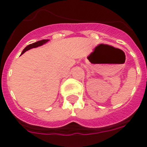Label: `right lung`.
I'll return each instance as SVG.
<instances>
[{
	"label": "right lung",
	"instance_id": "add662e5",
	"mask_svg": "<svg viewBox=\"0 0 147 147\" xmlns=\"http://www.w3.org/2000/svg\"><path fill=\"white\" fill-rule=\"evenodd\" d=\"M49 40H40V41H37V42H34V43H32V44H30V45H27L26 47L23 49V51H22L21 54H24V53H25L26 51L30 50V49H33V48H37V47H38V46H41V45H44V44H45L47 42H49Z\"/></svg>",
	"mask_w": 147,
	"mask_h": 147
}]
</instances>
